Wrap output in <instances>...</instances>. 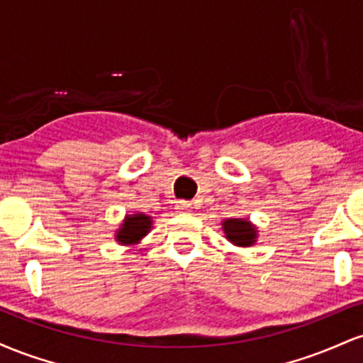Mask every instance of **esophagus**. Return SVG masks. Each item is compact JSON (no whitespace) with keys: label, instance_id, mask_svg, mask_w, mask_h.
Masks as SVG:
<instances>
[{"label":"esophagus","instance_id":"1","mask_svg":"<svg viewBox=\"0 0 363 363\" xmlns=\"http://www.w3.org/2000/svg\"><path fill=\"white\" fill-rule=\"evenodd\" d=\"M176 208H177V210H182V211H191L193 205H191V201H184V199H181V201L176 203Z\"/></svg>","mask_w":363,"mask_h":363}]
</instances>
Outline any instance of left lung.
I'll return each mask as SVG.
<instances>
[{"mask_svg":"<svg viewBox=\"0 0 363 363\" xmlns=\"http://www.w3.org/2000/svg\"><path fill=\"white\" fill-rule=\"evenodd\" d=\"M225 237L230 240L232 244L240 245V247H249L254 245L257 239L256 227L244 218H228L222 223Z\"/></svg>","mask_w":363,"mask_h":363,"instance_id":"8db88e82","label":"left lung"}]
</instances>
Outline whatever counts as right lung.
Returning <instances> with one entry per match:
<instances>
[{
  "label": "right lung",
  "mask_w": 363,
  "mask_h": 363,
  "mask_svg": "<svg viewBox=\"0 0 363 363\" xmlns=\"http://www.w3.org/2000/svg\"><path fill=\"white\" fill-rule=\"evenodd\" d=\"M150 228H152V216L145 213L128 215L116 234V240L123 245H135L148 234Z\"/></svg>",
  "instance_id": "add662e5"
}]
</instances>
